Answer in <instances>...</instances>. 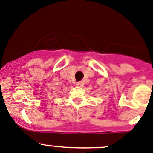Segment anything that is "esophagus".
I'll return each instance as SVG.
<instances>
[{
	"label": "esophagus",
	"instance_id": "1",
	"mask_svg": "<svg viewBox=\"0 0 153 153\" xmlns=\"http://www.w3.org/2000/svg\"><path fill=\"white\" fill-rule=\"evenodd\" d=\"M76 85L78 87H81V86H83V83H82V82H77Z\"/></svg>",
	"mask_w": 153,
	"mask_h": 153
}]
</instances>
